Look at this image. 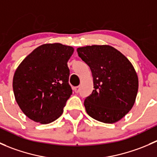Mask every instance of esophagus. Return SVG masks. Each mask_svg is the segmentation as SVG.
Returning <instances> with one entry per match:
<instances>
[{"label": "esophagus", "instance_id": "34e87169", "mask_svg": "<svg viewBox=\"0 0 157 157\" xmlns=\"http://www.w3.org/2000/svg\"><path fill=\"white\" fill-rule=\"evenodd\" d=\"M80 86H76V87L74 88V90L76 93H78L80 92Z\"/></svg>", "mask_w": 157, "mask_h": 157}]
</instances>
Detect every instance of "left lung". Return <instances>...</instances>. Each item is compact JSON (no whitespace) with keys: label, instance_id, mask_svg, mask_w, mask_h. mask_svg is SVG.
I'll return each mask as SVG.
<instances>
[{"label":"left lung","instance_id":"left-lung-1","mask_svg":"<svg viewBox=\"0 0 157 157\" xmlns=\"http://www.w3.org/2000/svg\"><path fill=\"white\" fill-rule=\"evenodd\" d=\"M91 70L92 94L84 100L90 117L112 124L132 109L138 90V77L129 60L110 45H91L77 49Z\"/></svg>","mask_w":157,"mask_h":157}]
</instances>
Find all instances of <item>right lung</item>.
<instances>
[{
    "label": "right lung",
    "instance_id": "1",
    "mask_svg": "<svg viewBox=\"0 0 157 157\" xmlns=\"http://www.w3.org/2000/svg\"><path fill=\"white\" fill-rule=\"evenodd\" d=\"M73 47L44 44L20 63L13 79V90L22 112L33 121L49 124L64 112L72 94L67 61Z\"/></svg>",
    "mask_w": 157,
    "mask_h": 157
}]
</instances>
